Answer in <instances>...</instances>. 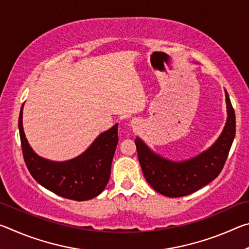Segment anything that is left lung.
Segmentation results:
<instances>
[{"instance_id": "1", "label": "left lung", "mask_w": 249, "mask_h": 249, "mask_svg": "<svg viewBox=\"0 0 249 249\" xmlns=\"http://www.w3.org/2000/svg\"><path fill=\"white\" fill-rule=\"evenodd\" d=\"M227 121L224 130L211 148L196 157L176 162L154 154L141 138L135 140L142 174L151 188L169 197L196 192L220 175L233 144L236 130L235 112L225 91Z\"/></svg>"}]
</instances>
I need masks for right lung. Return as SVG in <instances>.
Segmentation results:
<instances>
[{"mask_svg": "<svg viewBox=\"0 0 249 249\" xmlns=\"http://www.w3.org/2000/svg\"><path fill=\"white\" fill-rule=\"evenodd\" d=\"M22 117L23 107L18 117L20 145L27 169L37 182L58 196L74 201L93 199L104 190L119 142L117 124L101 134L77 158L56 162L34 153L25 137Z\"/></svg>", "mask_w": 249, "mask_h": 249, "instance_id": "right-lung-1", "label": "right lung"}]
</instances>
